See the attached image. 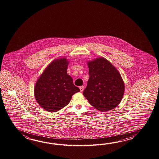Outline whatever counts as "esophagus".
<instances>
[{
	"mask_svg": "<svg viewBox=\"0 0 159 159\" xmlns=\"http://www.w3.org/2000/svg\"><path fill=\"white\" fill-rule=\"evenodd\" d=\"M80 91L82 92V91H84V86H81L80 87Z\"/></svg>",
	"mask_w": 159,
	"mask_h": 159,
	"instance_id": "obj_1",
	"label": "esophagus"
}]
</instances>
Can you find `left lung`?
<instances>
[{"mask_svg":"<svg viewBox=\"0 0 159 159\" xmlns=\"http://www.w3.org/2000/svg\"><path fill=\"white\" fill-rule=\"evenodd\" d=\"M90 75L83 94L90 104L101 112L115 108L125 93V83L118 70L105 58L88 62Z\"/></svg>","mask_w":159,"mask_h":159,"instance_id":"left-lung-1","label":"left lung"}]
</instances>
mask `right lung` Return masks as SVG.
<instances>
[{
    "label": "right lung",
    "instance_id": "obj_1",
    "mask_svg": "<svg viewBox=\"0 0 159 159\" xmlns=\"http://www.w3.org/2000/svg\"><path fill=\"white\" fill-rule=\"evenodd\" d=\"M68 64L66 58L54 60L36 83L34 97L38 104L47 111L60 110L69 104L73 95L80 91L67 73Z\"/></svg>",
    "mask_w": 159,
    "mask_h": 159
}]
</instances>
